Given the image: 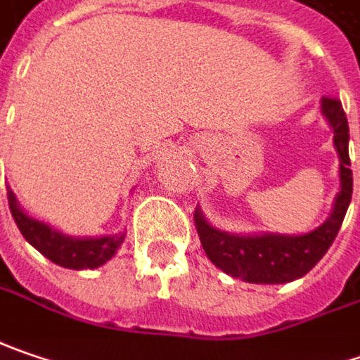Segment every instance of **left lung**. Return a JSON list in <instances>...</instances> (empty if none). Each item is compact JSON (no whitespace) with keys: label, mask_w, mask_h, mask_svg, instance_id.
Wrapping results in <instances>:
<instances>
[{"label":"left lung","mask_w":360,"mask_h":360,"mask_svg":"<svg viewBox=\"0 0 360 360\" xmlns=\"http://www.w3.org/2000/svg\"><path fill=\"white\" fill-rule=\"evenodd\" d=\"M322 115L334 129V148L340 160V192L326 223L304 235H235L208 225L200 208L194 225L207 257L231 278L249 283H288L306 276L330 249L352 198V170L349 158V121L336 97L322 99Z\"/></svg>","instance_id":"left-lung-1"}]
</instances>
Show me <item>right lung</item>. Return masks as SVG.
<instances>
[{
	"label": "right lung",
	"instance_id": "obj_1",
	"mask_svg": "<svg viewBox=\"0 0 360 360\" xmlns=\"http://www.w3.org/2000/svg\"><path fill=\"white\" fill-rule=\"evenodd\" d=\"M8 202L11 217L20 233L24 235L34 249H38L44 257L68 269H95L111 259L121 243L125 239V233L117 235H105V237H68L60 231L52 229L42 221H36L27 217L18 205L15 194L8 190Z\"/></svg>",
	"mask_w": 360,
	"mask_h": 360
}]
</instances>
